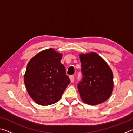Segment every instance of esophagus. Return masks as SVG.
<instances>
[{
  "instance_id": "obj_1",
  "label": "esophagus",
  "mask_w": 133,
  "mask_h": 133,
  "mask_svg": "<svg viewBox=\"0 0 133 133\" xmlns=\"http://www.w3.org/2000/svg\"><path fill=\"white\" fill-rule=\"evenodd\" d=\"M70 79L71 82L73 83L74 82V80H75V76H74L73 75L70 76Z\"/></svg>"
}]
</instances>
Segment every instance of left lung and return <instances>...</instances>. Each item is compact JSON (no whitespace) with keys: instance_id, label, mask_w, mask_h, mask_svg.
<instances>
[{"instance_id":"obj_1","label":"left lung","mask_w":133,"mask_h":133,"mask_svg":"<svg viewBox=\"0 0 133 133\" xmlns=\"http://www.w3.org/2000/svg\"><path fill=\"white\" fill-rule=\"evenodd\" d=\"M82 78L77 84L81 98L88 104L105 102L113 89V75L107 63L96 53L80 55Z\"/></svg>"}]
</instances>
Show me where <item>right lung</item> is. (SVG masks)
Returning a JSON list of instances; mask_svg holds the SVG:
<instances>
[{"label": "right lung", "instance_id": "add662e5", "mask_svg": "<svg viewBox=\"0 0 133 133\" xmlns=\"http://www.w3.org/2000/svg\"><path fill=\"white\" fill-rule=\"evenodd\" d=\"M62 57L61 54L49 49L38 53L27 65L24 84L37 104L48 105L57 102L70 83L60 62Z\"/></svg>", "mask_w": 133, "mask_h": 133}]
</instances>
